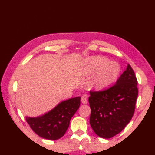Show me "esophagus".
I'll use <instances>...</instances> for the list:
<instances>
[{
    "label": "esophagus",
    "mask_w": 155,
    "mask_h": 155,
    "mask_svg": "<svg viewBox=\"0 0 155 155\" xmlns=\"http://www.w3.org/2000/svg\"><path fill=\"white\" fill-rule=\"evenodd\" d=\"M81 102L83 103V104H87L88 103L87 101V95H84L83 97H81Z\"/></svg>",
    "instance_id": "obj_1"
}]
</instances>
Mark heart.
<instances>
[{
	"label": "heart",
	"mask_w": 155,
	"mask_h": 155,
	"mask_svg": "<svg viewBox=\"0 0 155 155\" xmlns=\"http://www.w3.org/2000/svg\"><path fill=\"white\" fill-rule=\"evenodd\" d=\"M104 56H95L88 60L85 71L93 74L91 84L97 90L105 89L116 81L120 73V66L116 62L107 61Z\"/></svg>",
	"instance_id": "1"
}]
</instances>
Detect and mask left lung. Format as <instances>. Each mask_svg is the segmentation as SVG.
<instances>
[{"label": "left lung", "mask_w": 155, "mask_h": 155, "mask_svg": "<svg viewBox=\"0 0 155 155\" xmlns=\"http://www.w3.org/2000/svg\"><path fill=\"white\" fill-rule=\"evenodd\" d=\"M129 64L116 84L102 91H90V124L99 137L110 138L125 128L134 115L138 89Z\"/></svg>", "instance_id": "left-lung-1"}]
</instances>
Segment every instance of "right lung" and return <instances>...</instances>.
Listing matches in <instances>:
<instances>
[{
    "instance_id": "add662e5",
    "label": "right lung",
    "mask_w": 155,
    "mask_h": 155,
    "mask_svg": "<svg viewBox=\"0 0 155 155\" xmlns=\"http://www.w3.org/2000/svg\"><path fill=\"white\" fill-rule=\"evenodd\" d=\"M80 104V97L66 100L43 116L26 117V121L33 131L40 137L58 140L64 135L71 117L79 108Z\"/></svg>"
}]
</instances>
